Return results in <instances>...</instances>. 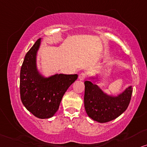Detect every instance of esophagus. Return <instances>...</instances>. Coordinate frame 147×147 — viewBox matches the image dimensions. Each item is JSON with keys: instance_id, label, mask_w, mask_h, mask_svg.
<instances>
[{"instance_id": "1", "label": "esophagus", "mask_w": 147, "mask_h": 147, "mask_svg": "<svg viewBox=\"0 0 147 147\" xmlns=\"http://www.w3.org/2000/svg\"><path fill=\"white\" fill-rule=\"evenodd\" d=\"M86 74L84 73V72H81V73L79 75V79L81 80V81H83V80L86 78Z\"/></svg>"}]
</instances>
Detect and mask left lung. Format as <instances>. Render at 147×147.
<instances>
[{"mask_svg":"<svg viewBox=\"0 0 147 147\" xmlns=\"http://www.w3.org/2000/svg\"><path fill=\"white\" fill-rule=\"evenodd\" d=\"M85 83L84 106L87 115L100 123L111 121L127 109L132 94V87H127L118 96H109L90 81Z\"/></svg>","mask_w":147,"mask_h":147,"instance_id":"obj_1","label":"left lung"}]
</instances>
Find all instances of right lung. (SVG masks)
<instances>
[{
    "label": "right lung",
    "instance_id": "add662e5",
    "mask_svg": "<svg viewBox=\"0 0 147 147\" xmlns=\"http://www.w3.org/2000/svg\"><path fill=\"white\" fill-rule=\"evenodd\" d=\"M40 38L27 52L20 70V98L24 107L39 119L53 117L63 96L71 84L77 79V75L59 74L45 78L36 68V56Z\"/></svg>",
    "mask_w": 147,
    "mask_h": 147
}]
</instances>
